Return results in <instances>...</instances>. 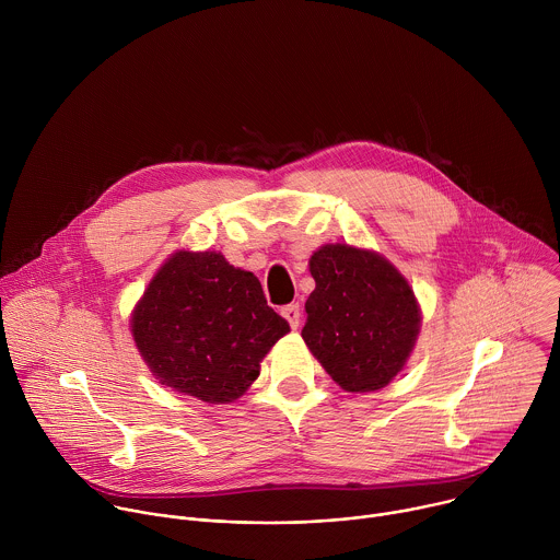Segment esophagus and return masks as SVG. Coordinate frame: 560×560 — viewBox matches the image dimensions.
<instances>
[{
    "label": "esophagus",
    "mask_w": 560,
    "mask_h": 560,
    "mask_svg": "<svg viewBox=\"0 0 560 560\" xmlns=\"http://www.w3.org/2000/svg\"><path fill=\"white\" fill-rule=\"evenodd\" d=\"M281 314L288 318V324H290V328L292 330H296L299 328V322H301V310H299V303H288V305H283L281 307Z\"/></svg>",
    "instance_id": "34e87169"
}]
</instances>
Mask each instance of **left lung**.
<instances>
[{"label":"left lung","mask_w":560,"mask_h":560,"mask_svg":"<svg viewBox=\"0 0 560 560\" xmlns=\"http://www.w3.org/2000/svg\"><path fill=\"white\" fill-rule=\"evenodd\" d=\"M303 341L348 392L387 385L410 357L421 314L408 281L383 257L324 246L310 259Z\"/></svg>","instance_id":"obj_1"}]
</instances>
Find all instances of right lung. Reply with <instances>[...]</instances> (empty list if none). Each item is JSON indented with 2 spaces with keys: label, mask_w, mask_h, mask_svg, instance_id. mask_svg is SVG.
<instances>
[{
  "label": "right lung",
  "mask_w": 560,
  "mask_h": 560,
  "mask_svg": "<svg viewBox=\"0 0 560 560\" xmlns=\"http://www.w3.org/2000/svg\"><path fill=\"white\" fill-rule=\"evenodd\" d=\"M288 332L259 279L219 253L171 257L132 314V337L152 374L206 404L242 396Z\"/></svg>",
  "instance_id": "1"
}]
</instances>
